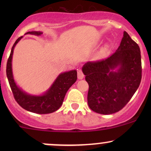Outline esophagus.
<instances>
[{
	"label": "esophagus",
	"mask_w": 151,
	"mask_h": 151,
	"mask_svg": "<svg viewBox=\"0 0 151 151\" xmlns=\"http://www.w3.org/2000/svg\"><path fill=\"white\" fill-rule=\"evenodd\" d=\"M77 76H78V79H82L84 77V74H83V72H81V70H78V72H77Z\"/></svg>",
	"instance_id": "1"
}]
</instances>
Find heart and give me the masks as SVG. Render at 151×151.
Segmentation results:
<instances>
[{
    "label": "heart",
    "mask_w": 151,
    "mask_h": 151,
    "mask_svg": "<svg viewBox=\"0 0 151 151\" xmlns=\"http://www.w3.org/2000/svg\"><path fill=\"white\" fill-rule=\"evenodd\" d=\"M104 50L105 52H106L107 50H108V46H105V47H104Z\"/></svg>",
    "instance_id": "b5f03b06"
}]
</instances>
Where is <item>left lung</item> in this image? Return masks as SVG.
<instances>
[{"label":"left lung","instance_id":"obj_1","mask_svg":"<svg viewBox=\"0 0 151 151\" xmlns=\"http://www.w3.org/2000/svg\"><path fill=\"white\" fill-rule=\"evenodd\" d=\"M89 84V108L101 114H111L122 109L138 89L141 80V50L124 31L120 46L111 56L83 65Z\"/></svg>","mask_w":151,"mask_h":151}]
</instances>
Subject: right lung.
<instances>
[{
  "label": "right lung",
  "mask_w": 151,
  "mask_h": 151,
  "mask_svg": "<svg viewBox=\"0 0 151 151\" xmlns=\"http://www.w3.org/2000/svg\"><path fill=\"white\" fill-rule=\"evenodd\" d=\"M42 33L40 31H32L26 32L25 35L30 34L40 36ZM22 38V36L19 37L12 47L6 66L7 77L13 96L18 104L28 111L39 114L52 113L60 108L67 91L77 81V70H70L60 73L49 89L42 94L35 95L25 92L15 82L12 68L13 50L15 45Z\"/></svg>",
  "instance_id": "1"
}]
</instances>
